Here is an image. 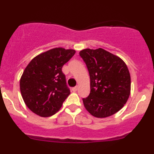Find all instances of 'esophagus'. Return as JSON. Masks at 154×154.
Returning <instances> with one entry per match:
<instances>
[{
	"label": "esophagus",
	"mask_w": 154,
	"mask_h": 154,
	"mask_svg": "<svg viewBox=\"0 0 154 154\" xmlns=\"http://www.w3.org/2000/svg\"><path fill=\"white\" fill-rule=\"evenodd\" d=\"M77 90H78V87L77 86H76V87H75V88H72V91L73 92H76Z\"/></svg>",
	"instance_id": "esophagus-1"
}]
</instances>
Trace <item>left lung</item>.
<instances>
[{
  "instance_id": "left-lung-1",
  "label": "left lung",
  "mask_w": 154,
  "mask_h": 154,
  "mask_svg": "<svg viewBox=\"0 0 154 154\" xmlns=\"http://www.w3.org/2000/svg\"><path fill=\"white\" fill-rule=\"evenodd\" d=\"M90 78V92L83 98L86 110L96 118H106L124 106L131 93V75L120 57L105 50L79 51Z\"/></svg>"
}]
</instances>
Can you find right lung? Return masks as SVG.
<instances>
[{
	"mask_svg": "<svg viewBox=\"0 0 154 154\" xmlns=\"http://www.w3.org/2000/svg\"><path fill=\"white\" fill-rule=\"evenodd\" d=\"M73 49L54 48L34 57L20 80L24 103L42 117L53 116L61 108L70 90L62 66L75 55Z\"/></svg>",
	"mask_w": 154,
	"mask_h": 154,
	"instance_id": "right-lung-1",
	"label": "right lung"
}]
</instances>
